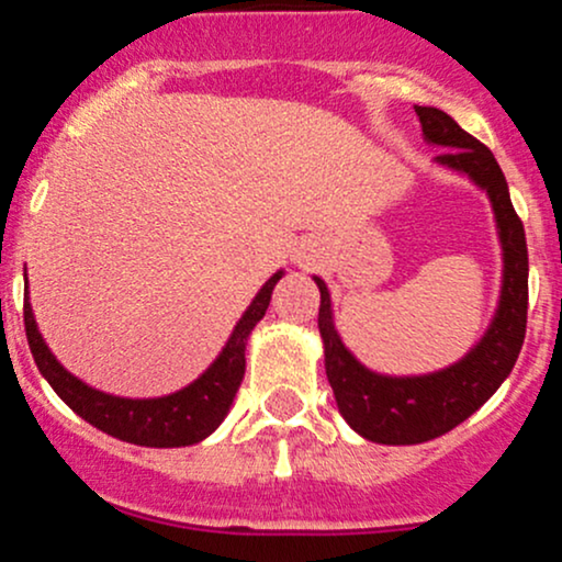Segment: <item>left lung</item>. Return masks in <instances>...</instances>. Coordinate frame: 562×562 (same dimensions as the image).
<instances>
[{
    "mask_svg": "<svg viewBox=\"0 0 562 562\" xmlns=\"http://www.w3.org/2000/svg\"><path fill=\"white\" fill-rule=\"evenodd\" d=\"M414 110L425 140L447 148L436 156L438 165L465 172L490 194L503 246V289L493 324L460 362L427 375H381L360 366L346 349L333 324L327 286L322 279H314L322 292L319 333L335 403L362 438L392 447L443 436L482 408L512 373L528 324V243L501 165L452 115L438 108L416 105Z\"/></svg>",
    "mask_w": 562,
    "mask_h": 562,
    "instance_id": "8db88e82",
    "label": "left lung"
}]
</instances>
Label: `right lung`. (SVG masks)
Returning <instances> with one entry per match:
<instances>
[{
    "mask_svg": "<svg viewBox=\"0 0 562 562\" xmlns=\"http://www.w3.org/2000/svg\"><path fill=\"white\" fill-rule=\"evenodd\" d=\"M281 276L283 273L279 270V273L265 281V286L259 289L254 303L248 305L246 314L235 324L222 355L216 357V362L200 379L183 386L181 392H172V395L165 397H151V401H130V397L108 395V392L91 390L89 384H83L72 373H67L59 366V360L50 355L43 335H40L32 305H29V289L26 297H23V327H26L29 349H32L40 373L48 379L56 395L75 414L83 416L89 425L108 432V436L119 438V441L137 443V447H189V443H196L211 436L222 425L229 406H233V397L238 392L243 373H246L248 333H251L254 324L262 319L265 311H268L270 297H273V286L279 283Z\"/></svg>",
    "mask_w": 562,
    "mask_h": 562,
    "instance_id": "obj_1",
    "label": "right lung"
}]
</instances>
